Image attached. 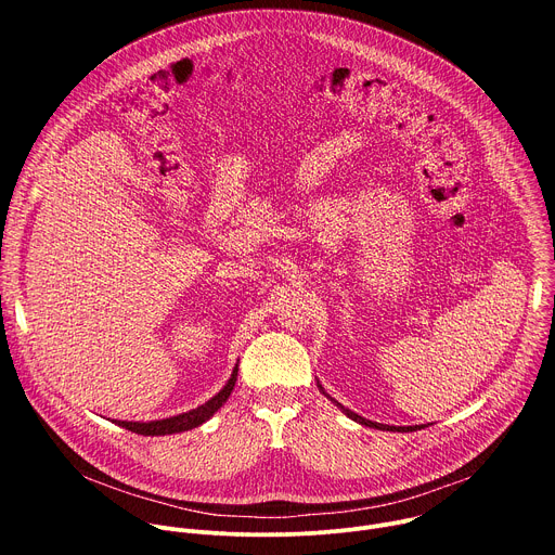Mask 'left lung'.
<instances>
[{"instance_id":"8db88e82","label":"left lung","mask_w":555,"mask_h":555,"mask_svg":"<svg viewBox=\"0 0 555 555\" xmlns=\"http://www.w3.org/2000/svg\"><path fill=\"white\" fill-rule=\"evenodd\" d=\"M319 388L323 390V386L319 384ZM325 392V390H323ZM327 395V392H325ZM330 398V395H327ZM332 400V398H330ZM332 402H336V400H332ZM338 404V402H336ZM340 406V404H338ZM343 409V413L347 415V417H351L353 422H358V424H362V426H369V428H377V430H398V433H413V430H422L424 426H384V424H375V422H369V420H364V417H360V415H356V413H351L349 409H345V406H340Z\"/></svg>"}]
</instances>
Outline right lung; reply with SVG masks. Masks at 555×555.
<instances>
[{
    "label": "right lung",
    "instance_id": "right-lung-1",
    "mask_svg": "<svg viewBox=\"0 0 555 555\" xmlns=\"http://www.w3.org/2000/svg\"><path fill=\"white\" fill-rule=\"evenodd\" d=\"M234 382H236V366L228 379V384L215 395V398H210L206 404L189 411V413H182L178 417H169V420H157V422H118V426L135 433V435H144V437H157V435H173V433H184V430H191V428H197L199 424H204L206 420L212 417V413H217L223 402L230 398V392L234 388Z\"/></svg>",
    "mask_w": 555,
    "mask_h": 555
}]
</instances>
